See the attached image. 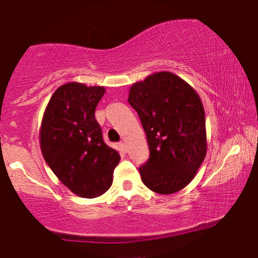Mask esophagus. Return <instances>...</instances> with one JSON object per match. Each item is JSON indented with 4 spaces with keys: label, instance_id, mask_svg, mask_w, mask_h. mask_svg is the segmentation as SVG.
<instances>
[{
    "label": "esophagus",
    "instance_id": "obj_1",
    "mask_svg": "<svg viewBox=\"0 0 258 258\" xmlns=\"http://www.w3.org/2000/svg\"><path fill=\"white\" fill-rule=\"evenodd\" d=\"M119 146H121V149L124 151V153H126V151H128V146H126L125 142H122L121 144H119Z\"/></svg>",
    "mask_w": 258,
    "mask_h": 258
}]
</instances>
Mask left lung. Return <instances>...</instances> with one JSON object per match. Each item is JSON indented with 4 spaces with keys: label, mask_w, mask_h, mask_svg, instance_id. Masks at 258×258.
<instances>
[{
    "label": "left lung",
    "mask_w": 258,
    "mask_h": 258,
    "mask_svg": "<svg viewBox=\"0 0 258 258\" xmlns=\"http://www.w3.org/2000/svg\"><path fill=\"white\" fill-rule=\"evenodd\" d=\"M128 102L140 116L150 151L140 168L142 182L162 195L185 188L207 155L200 95L179 76L160 72L133 83Z\"/></svg>",
    "instance_id": "obj_1"
}]
</instances>
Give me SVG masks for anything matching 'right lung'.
Returning a JSON list of instances; mask_svg holds the SVG:
<instances>
[{
	"instance_id": "1",
	"label": "right lung",
	"mask_w": 258,
	"mask_h": 258,
	"mask_svg": "<svg viewBox=\"0 0 258 258\" xmlns=\"http://www.w3.org/2000/svg\"><path fill=\"white\" fill-rule=\"evenodd\" d=\"M105 88L68 82L58 87L45 107L40 147L45 162L75 195L95 199L112 184L119 154L104 143L95 109Z\"/></svg>"
}]
</instances>
